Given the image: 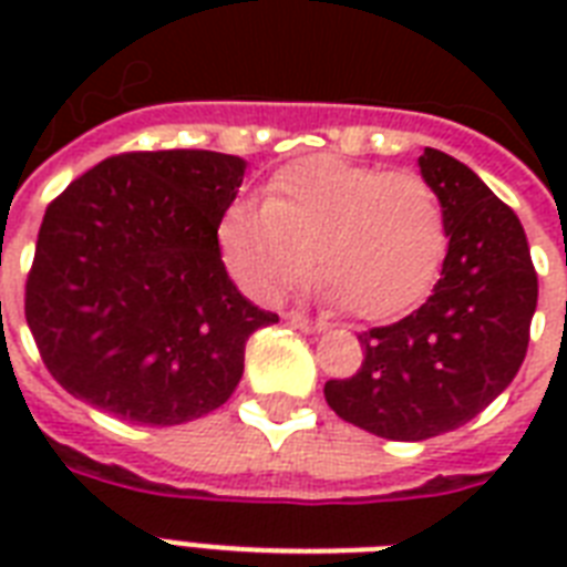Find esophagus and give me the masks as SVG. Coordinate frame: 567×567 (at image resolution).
<instances>
[{
    "instance_id": "esophagus-1",
    "label": "esophagus",
    "mask_w": 567,
    "mask_h": 567,
    "mask_svg": "<svg viewBox=\"0 0 567 567\" xmlns=\"http://www.w3.org/2000/svg\"><path fill=\"white\" fill-rule=\"evenodd\" d=\"M285 320H288L291 327L302 329V332H323V329H327V323H323V320H311L309 315H302V311H288V315H285Z\"/></svg>"
}]
</instances>
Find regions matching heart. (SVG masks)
I'll list each match as a JSON object with an SVG mask.
<instances>
[{
    "label": "heart",
    "mask_w": 567,
    "mask_h": 567,
    "mask_svg": "<svg viewBox=\"0 0 567 567\" xmlns=\"http://www.w3.org/2000/svg\"><path fill=\"white\" fill-rule=\"evenodd\" d=\"M220 249L258 300H279L315 270L355 318L385 320L421 302L447 256V220L430 182L338 155L285 167L265 205H231Z\"/></svg>",
    "instance_id": "heart-1"
}]
</instances>
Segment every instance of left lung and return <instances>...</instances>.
Returning a JSON list of instances; mask_svg holds the SVG:
<instances>
[{"label":"left lung","instance_id":"obj_1","mask_svg":"<svg viewBox=\"0 0 567 567\" xmlns=\"http://www.w3.org/2000/svg\"><path fill=\"white\" fill-rule=\"evenodd\" d=\"M421 176L447 220V256L430 300L359 336L364 362L323 385L329 409L391 441L458 430L518 373L536 315L538 276L518 214L453 155L423 150Z\"/></svg>","mask_w":567,"mask_h":567}]
</instances>
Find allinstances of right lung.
<instances>
[{
    "label": "right lung",
    "mask_w": 567,
    "mask_h": 567,
    "mask_svg": "<svg viewBox=\"0 0 567 567\" xmlns=\"http://www.w3.org/2000/svg\"><path fill=\"white\" fill-rule=\"evenodd\" d=\"M247 162L208 150L105 158L66 185L40 223L25 320L70 394L144 426L220 409L247 338L274 311L235 288L217 226Z\"/></svg>",
    "instance_id": "1"
}]
</instances>
